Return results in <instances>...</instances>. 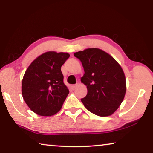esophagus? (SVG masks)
<instances>
[{"mask_svg":"<svg viewBox=\"0 0 153 153\" xmlns=\"http://www.w3.org/2000/svg\"><path fill=\"white\" fill-rule=\"evenodd\" d=\"M77 86V84H74V85H71V88L73 89V90H74V89H76V87Z\"/></svg>","mask_w":153,"mask_h":153,"instance_id":"1","label":"esophagus"}]
</instances>
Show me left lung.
I'll return each mask as SVG.
<instances>
[{"label": "left lung", "instance_id": "obj_1", "mask_svg": "<svg viewBox=\"0 0 153 153\" xmlns=\"http://www.w3.org/2000/svg\"><path fill=\"white\" fill-rule=\"evenodd\" d=\"M80 60L84 74L81 82L88 90L82 99L84 107L94 114L108 116L114 113L124 99V71L111 55L99 48H88L74 53Z\"/></svg>", "mask_w": 153, "mask_h": 153}]
</instances>
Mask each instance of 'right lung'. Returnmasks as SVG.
Here are the masks:
<instances>
[{"instance_id":"right-lung-1","label":"right lung","mask_w":153,"mask_h":153,"mask_svg":"<svg viewBox=\"0 0 153 153\" xmlns=\"http://www.w3.org/2000/svg\"><path fill=\"white\" fill-rule=\"evenodd\" d=\"M69 56L67 52L50 51L29 65L22 82V94L33 112L50 116L61 109L69 91L63 82L60 68Z\"/></svg>"}]
</instances>
